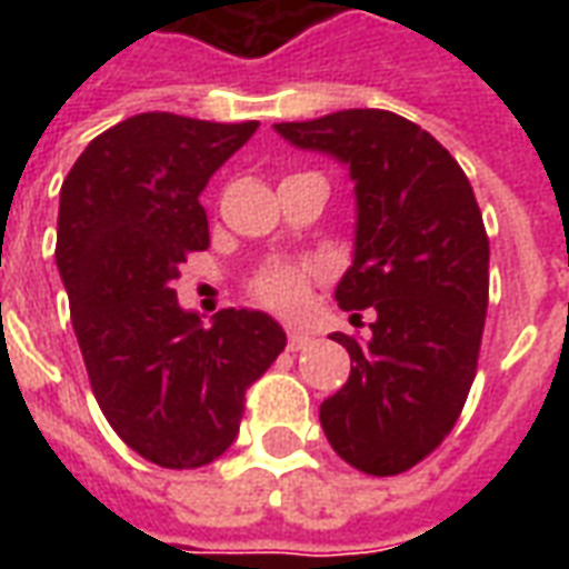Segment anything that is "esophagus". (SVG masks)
<instances>
[{"label": "esophagus", "mask_w": 569, "mask_h": 569, "mask_svg": "<svg viewBox=\"0 0 569 569\" xmlns=\"http://www.w3.org/2000/svg\"><path fill=\"white\" fill-rule=\"evenodd\" d=\"M310 341H313L310 335H305V332H289V338H286V347H289L292 353H298V350H305V347H310Z\"/></svg>", "instance_id": "1"}]
</instances>
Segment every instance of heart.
I'll use <instances>...</instances> for the list:
<instances>
[{"label": "heart", "instance_id": "heart-1", "mask_svg": "<svg viewBox=\"0 0 569 569\" xmlns=\"http://www.w3.org/2000/svg\"><path fill=\"white\" fill-rule=\"evenodd\" d=\"M317 277V264L310 261H280L268 264L249 280V298L261 308L292 317L308 301V286Z\"/></svg>", "mask_w": 569, "mask_h": 569}]
</instances>
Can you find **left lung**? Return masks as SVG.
<instances>
[{"instance_id": "8db88e82", "label": "left lung", "mask_w": 569, "mask_h": 569, "mask_svg": "<svg viewBox=\"0 0 569 569\" xmlns=\"http://www.w3.org/2000/svg\"><path fill=\"white\" fill-rule=\"evenodd\" d=\"M329 151L357 182V252L335 289L362 320L350 378L320 406L335 453L366 476H399L439 448L476 381L488 313V231L469 179L436 137L387 109H345L273 124Z\"/></svg>"}]
</instances>
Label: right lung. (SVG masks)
<instances>
[{
    "label": "right lung",
    "instance_id": "1",
    "mask_svg": "<svg viewBox=\"0 0 569 569\" xmlns=\"http://www.w3.org/2000/svg\"><path fill=\"white\" fill-rule=\"evenodd\" d=\"M256 128L142 112L91 140L60 188L57 268L91 390L118 439L163 469L228 451L286 347L261 310L224 308L203 329L173 289L210 247L200 191Z\"/></svg>",
    "mask_w": 569,
    "mask_h": 569
}]
</instances>
